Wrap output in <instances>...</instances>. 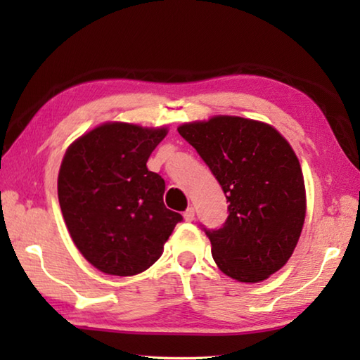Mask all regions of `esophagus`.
<instances>
[{
  "mask_svg": "<svg viewBox=\"0 0 360 360\" xmlns=\"http://www.w3.org/2000/svg\"><path fill=\"white\" fill-rule=\"evenodd\" d=\"M193 217H195V210L193 208H187L184 211V219H186V221L187 222H192Z\"/></svg>",
  "mask_w": 360,
  "mask_h": 360,
  "instance_id": "1",
  "label": "esophagus"
}]
</instances>
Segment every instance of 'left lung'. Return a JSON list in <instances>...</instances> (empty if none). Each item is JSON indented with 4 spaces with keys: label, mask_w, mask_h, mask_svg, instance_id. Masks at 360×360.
Here are the masks:
<instances>
[{
    "label": "left lung",
    "mask_w": 360,
    "mask_h": 360,
    "mask_svg": "<svg viewBox=\"0 0 360 360\" xmlns=\"http://www.w3.org/2000/svg\"><path fill=\"white\" fill-rule=\"evenodd\" d=\"M178 131L230 203L221 229L203 227L212 259L236 281H264L289 260L304 222L307 198L295 152L271 125L235 115L184 124Z\"/></svg>",
    "instance_id": "8db88e82"
}]
</instances>
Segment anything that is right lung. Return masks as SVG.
Here are the masks:
<instances>
[{"label":"right lung","instance_id":"obj_1","mask_svg":"<svg viewBox=\"0 0 360 360\" xmlns=\"http://www.w3.org/2000/svg\"><path fill=\"white\" fill-rule=\"evenodd\" d=\"M167 129L109 122L72 143L58 173V202L76 248L106 275H138L158 260L179 212L146 163Z\"/></svg>","mask_w":360,"mask_h":360}]
</instances>
